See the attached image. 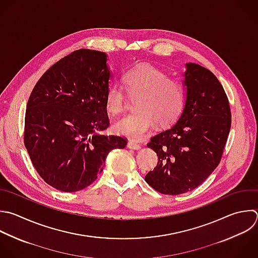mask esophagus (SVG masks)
Returning <instances> with one entry per match:
<instances>
[{
	"mask_svg": "<svg viewBox=\"0 0 258 258\" xmlns=\"http://www.w3.org/2000/svg\"><path fill=\"white\" fill-rule=\"evenodd\" d=\"M127 146H128V148L134 149V150H138V149L141 148V145H140V144L135 143V142H132V141H129L128 144H127Z\"/></svg>",
	"mask_w": 258,
	"mask_h": 258,
	"instance_id": "obj_1",
	"label": "esophagus"
}]
</instances>
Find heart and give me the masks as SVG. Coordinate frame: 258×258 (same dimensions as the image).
I'll return each mask as SVG.
<instances>
[{
  "label": "heart",
  "mask_w": 258,
  "mask_h": 258,
  "mask_svg": "<svg viewBox=\"0 0 258 258\" xmlns=\"http://www.w3.org/2000/svg\"><path fill=\"white\" fill-rule=\"evenodd\" d=\"M122 83L131 98H136L133 113L115 123V131L132 139H141L152 128L173 123L182 113L185 105V88L177 80L168 78L163 71L142 63L128 70ZM122 87L112 84L106 90L105 106L113 115L124 111L127 94Z\"/></svg>",
  "instance_id": "heart-1"
}]
</instances>
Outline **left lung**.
<instances>
[{
	"label": "left lung",
	"instance_id": "obj_1",
	"mask_svg": "<svg viewBox=\"0 0 258 258\" xmlns=\"http://www.w3.org/2000/svg\"><path fill=\"white\" fill-rule=\"evenodd\" d=\"M186 100L177 122L151 137L158 161L146 182L164 195H180L203 183L221 161L231 128L227 95L212 72L186 63Z\"/></svg>",
	"mask_w": 258,
	"mask_h": 258
}]
</instances>
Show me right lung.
Wrapping results in <instances>:
<instances>
[{
  "instance_id": "right-lung-1",
  "label": "right lung",
  "mask_w": 258,
  "mask_h": 258,
  "mask_svg": "<svg viewBox=\"0 0 258 258\" xmlns=\"http://www.w3.org/2000/svg\"><path fill=\"white\" fill-rule=\"evenodd\" d=\"M107 54L79 49L50 67L27 103L24 144L42 179L74 192L93 183L109 152L127 139L98 132L110 125L105 106Z\"/></svg>"
}]
</instances>
